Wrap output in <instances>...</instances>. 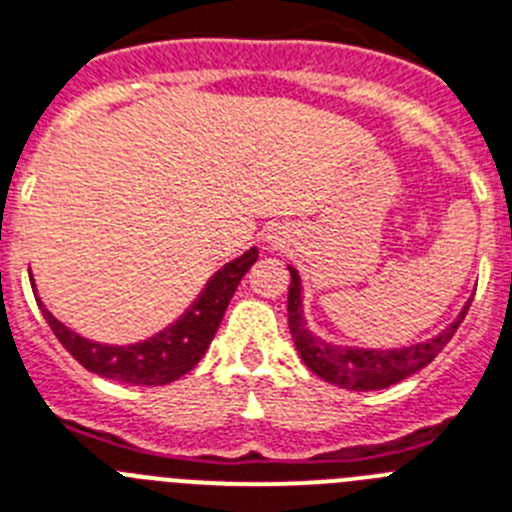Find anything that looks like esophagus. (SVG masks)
<instances>
[{
	"mask_svg": "<svg viewBox=\"0 0 512 512\" xmlns=\"http://www.w3.org/2000/svg\"><path fill=\"white\" fill-rule=\"evenodd\" d=\"M268 242H270V244H281V239H278V236H270Z\"/></svg>",
	"mask_w": 512,
	"mask_h": 512,
	"instance_id": "obj_1",
	"label": "esophagus"
}]
</instances>
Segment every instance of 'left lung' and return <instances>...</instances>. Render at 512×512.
<instances>
[{
	"label": "left lung",
	"mask_w": 512,
	"mask_h": 512,
	"mask_svg": "<svg viewBox=\"0 0 512 512\" xmlns=\"http://www.w3.org/2000/svg\"><path fill=\"white\" fill-rule=\"evenodd\" d=\"M291 286H289V330L294 338V346L302 356V362L307 364L317 377L328 380L330 385L346 390H382L390 388L395 382L406 380L414 372L427 367L437 354H440L458 325L466 317L471 302L463 307L458 320L453 325L442 330L440 336L429 338L424 343H414L406 349H351V346H333L325 343L322 338L312 336L307 330V322L302 317V283H299V273L289 268Z\"/></svg>",
	"instance_id": "1"
}]
</instances>
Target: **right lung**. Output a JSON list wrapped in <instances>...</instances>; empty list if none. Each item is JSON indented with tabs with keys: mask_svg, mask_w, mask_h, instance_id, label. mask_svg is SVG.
Listing matches in <instances>:
<instances>
[{
	"mask_svg": "<svg viewBox=\"0 0 512 512\" xmlns=\"http://www.w3.org/2000/svg\"><path fill=\"white\" fill-rule=\"evenodd\" d=\"M255 260L257 247H252L242 257L223 265L216 276L205 283V289L200 291V296L179 320L171 322L169 328L156 333L148 341L130 343V346H106V343H93L88 338L77 336L75 330H70L51 315L38 296L36 302L59 343L88 372H96L106 380L130 382V385H169V382L187 375L203 359L236 286L244 278V273L255 265ZM30 286H36V283L30 281Z\"/></svg>",
	"mask_w": 512,
	"mask_h": 512,
	"instance_id": "1",
	"label": "right lung"
}]
</instances>
